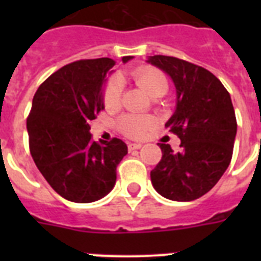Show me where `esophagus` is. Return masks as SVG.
Listing matches in <instances>:
<instances>
[{"mask_svg": "<svg viewBox=\"0 0 261 261\" xmlns=\"http://www.w3.org/2000/svg\"><path fill=\"white\" fill-rule=\"evenodd\" d=\"M141 147H142V145H141V143H135V142L128 143V150L130 151L138 150V149H141Z\"/></svg>", "mask_w": 261, "mask_h": 261, "instance_id": "34e87169", "label": "esophagus"}]
</instances>
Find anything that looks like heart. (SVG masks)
Instances as JSON below:
<instances>
[{"label":"heart","mask_w":261,"mask_h":261,"mask_svg":"<svg viewBox=\"0 0 261 261\" xmlns=\"http://www.w3.org/2000/svg\"><path fill=\"white\" fill-rule=\"evenodd\" d=\"M133 79L150 94L151 97L164 96L168 92L169 84L163 71L153 66H141L133 71ZM122 83L118 77H112L106 83L102 89V102L108 110H114L120 104ZM154 120L145 115L127 114L118 120L119 131L130 138H141L150 127Z\"/></svg>","instance_id":"obj_1"}]
</instances>
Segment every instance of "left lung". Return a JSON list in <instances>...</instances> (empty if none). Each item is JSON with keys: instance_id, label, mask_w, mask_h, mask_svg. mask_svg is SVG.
<instances>
[{"instance_id": "left-lung-1", "label": "left lung", "mask_w": 261, "mask_h": 261, "mask_svg": "<svg viewBox=\"0 0 261 261\" xmlns=\"http://www.w3.org/2000/svg\"><path fill=\"white\" fill-rule=\"evenodd\" d=\"M147 62L173 80L177 102L165 127L181 139L178 151L159 143L163 157L151 182L164 198L191 202L207 194L231 161L237 120L230 94L213 73L184 59L154 55Z\"/></svg>"}]
</instances>
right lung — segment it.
<instances>
[{
    "label": "right lung",
    "mask_w": 261,
    "mask_h": 261,
    "mask_svg": "<svg viewBox=\"0 0 261 261\" xmlns=\"http://www.w3.org/2000/svg\"><path fill=\"white\" fill-rule=\"evenodd\" d=\"M114 65L110 58L69 63L53 73L32 100L27 118L31 155L53 190L70 202L104 198L127 154L122 139L94 142L89 131V123L104 110L102 84Z\"/></svg>",
    "instance_id": "right-lung-1"
}]
</instances>
